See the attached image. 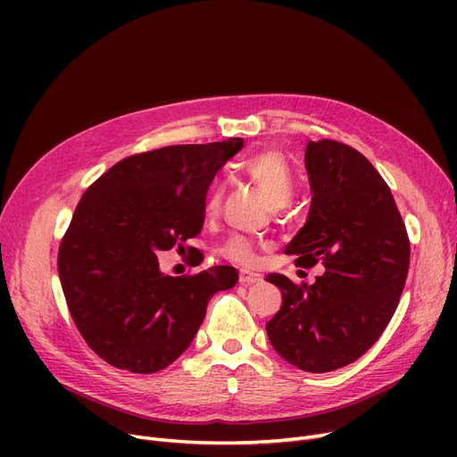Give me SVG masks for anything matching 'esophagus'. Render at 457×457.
<instances>
[{"instance_id": "1", "label": "esophagus", "mask_w": 457, "mask_h": 457, "mask_svg": "<svg viewBox=\"0 0 457 457\" xmlns=\"http://www.w3.org/2000/svg\"><path fill=\"white\" fill-rule=\"evenodd\" d=\"M262 278L255 272H250V270H241V276H238V281H241L243 285H255L259 283Z\"/></svg>"}]
</instances>
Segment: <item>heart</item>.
I'll return each mask as SVG.
<instances>
[{"instance_id":"1","label":"heart","mask_w":457,"mask_h":457,"mask_svg":"<svg viewBox=\"0 0 457 457\" xmlns=\"http://www.w3.org/2000/svg\"><path fill=\"white\" fill-rule=\"evenodd\" d=\"M243 168L248 174V178L262 192H265L274 205H287L291 202L295 195V176L289 162H287V159L279 152L267 150V152L253 154L245 161ZM222 196H224V183L214 181L205 202L207 214L219 211ZM220 253L229 261L238 262V265H245V267H252L257 259L253 252V245L241 235H233L226 238L220 246Z\"/></svg>"}]
</instances>
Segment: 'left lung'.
I'll use <instances>...</instances> for the list:
<instances>
[{
    "label": "left lung",
    "instance_id": "left-lung-1",
    "mask_svg": "<svg viewBox=\"0 0 457 457\" xmlns=\"http://www.w3.org/2000/svg\"><path fill=\"white\" fill-rule=\"evenodd\" d=\"M313 198L305 226L287 245L296 265L326 267L313 285L283 274L267 281L281 309L267 322L274 350L305 372H329L361 357L391 322L410 270V238L391 188L348 144L309 140Z\"/></svg>",
    "mask_w": 457,
    "mask_h": 457
}]
</instances>
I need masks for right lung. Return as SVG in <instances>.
Wrapping results in <instances>:
<instances>
[{
	"label": "right lung",
	"instance_id": "1",
	"mask_svg": "<svg viewBox=\"0 0 457 457\" xmlns=\"http://www.w3.org/2000/svg\"><path fill=\"white\" fill-rule=\"evenodd\" d=\"M241 148L243 138H228L137 154L85 190L57 267L70 315L105 363L135 374L166 369L195 339L211 296L237 283L226 265L164 276L157 252L202 231L207 188Z\"/></svg>",
	"mask_w": 457,
	"mask_h": 457
}]
</instances>
